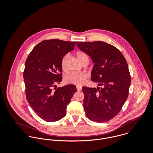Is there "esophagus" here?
<instances>
[{
  "mask_svg": "<svg viewBox=\"0 0 153 153\" xmlns=\"http://www.w3.org/2000/svg\"><path fill=\"white\" fill-rule=\"evenodd\" d=\"M76 89L78 91H80L82 90V87H76Z\"/></svg>",
  "mask_w": 153,
  "mask_h": 153,
  "instance_id": "esophagus-1",
  "label": "esophagus"
}]
</instances>
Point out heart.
I'll use <instances>...</instances> for the list:
<instances>
[{"label": "heart", "mask_w": 153, "mask_h": 153, "mask_svg": "<svg viewBox=\"0 0 153 153\" xmlns=\"http://www.w3.org/2000/svg\"><path fill=\"white\" fill-rule=\"evenodd\" d=\"M76 57L78 60L82 64L85 61H89L88 55L82 51H79L76 53ZM68 58V55H65L61 61V68L62 69L66 72L68 70L67 68V61ZM88 78V75L84 73H71L69 75H67L65 77V81L66 82L74 84L77 86H81L83 85Z\"/></svg>", "instance_id": "b5f03b06"}]
</instances>
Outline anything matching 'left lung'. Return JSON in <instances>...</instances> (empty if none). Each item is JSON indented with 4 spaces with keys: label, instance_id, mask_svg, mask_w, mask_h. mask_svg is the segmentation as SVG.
<instances>
[{
    "label": "left lung",
    "instance_id": "left-lung-1",
    "mask_svg": "<svg viewBox=\"0 0 153 153\" xmlns=\"http://www.w3.org/2000/svg\"><path fill=\"white\" fill-rule=\"evenodd\" d=\"M76 45L94 64L91 80L102 86L82 87L86 115L97 123L109 121L119 113L128 98L131 78L127 62L117 48L106 42H76Z\"/></svg>",
    "mask_w": 153,
    "mask_h": 153
}]
</instances>
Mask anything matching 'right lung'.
<instances>
[{
  "mask_svg": "<svg viewBox=\"0 0 153 153\" xmlns=\"http://www.w3.org/2000/svg\"><path fill=\"white\" fill-rule=\"evenodd\" d=\"M75 45V42L56 39L43 41L34 47L26 59L23 72L26 99L33 111L45 121L54 122L64 117L66 107L77 91L75 85L58 88L56 85L62 79V59L74 50Z\"/></svg>",
  "mask_w": 153,
  "mask_h": 153,
  "instance_id": "1",
  "label": "right lung"
}]
</instances>
